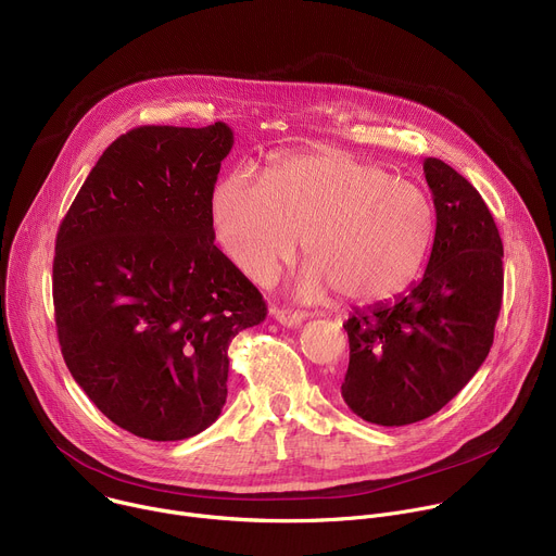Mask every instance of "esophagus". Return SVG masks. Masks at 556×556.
I'll return each mask as SVG.
<instances>
[{
	"instance_id": "34e87169",
	"label": "esophagus",
	"mask_w": 556,
	"mask_h": 556,
	"mask_svg": "<svg viewBox=\"0 0 556 556\" xmlns=\"http://www.w3.org/2000/svg\"><path fill=\"white\" fill-rule=\"evenodd\" d=\"M271 315L276 321H280L282 326H300L308 315L306 313H300V311H289V308H278L274 306L271 308Z\"/></svg>"
}]
</instances>
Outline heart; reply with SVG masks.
Returning <instances> with one entry per match:
<instances>
[{
	"mask_svg": "<svg viewBox=\"0 0 556 556\" xmlns=\"http://www.w3.org/2000/svg\"><path fill=\"white\" fill-rule=\"evenodd\" d=\"M212 230L232 263L269 282L302 239L311 263L302 298L330 289L344 302H379L420 274L433 237L427 197L379 164L321 149L278 160L267 179L232 170L212 192Z\"/></svg>",
	"mask_w": 556,
	"mask_h": 556,
	"instance_id": "1",
	"label": "heart"
}]
</instances>
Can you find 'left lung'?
Wrapping results in <instances>:
<instances>
[{"mask_svg": "<svg viewBox=\"0 0 556 556\" xmlns=\"http://www.w3.org/2000/svg\"><path fill=\"white\" fill-rule=\"evenodd\" d=\"M435 235L422 280L392 302L355 311L344 328L346 405L401 427L445 407L484 364L504 291V248L484 199L450 164L422 162Z\"/></svg>", "mask_w": 556, "mask_h": 556, "instance_id": "left-lung-1", "label": "left lung"}]
</instances>
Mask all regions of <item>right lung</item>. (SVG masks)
Instances as JSON below:
<instances>
[{
    "instance_id": "add662e5",
    "label": "right lung",
    "mask_w": 556,
    "mask_h": 556,
    "mask_svg": "<svg viewBox=\"0 0 556 556\" xmlns=\"http://www.w3.org/2000/svg\"><path fill=\"white\" fill-rule=\"evenodd\" d=\"M232 129L138 127L100 155L56 235L63 359L93 405L149 440L210 427L228 349L265 319L261 291L214 245L210 203Z\"/></svg>"
}]
</instances>
